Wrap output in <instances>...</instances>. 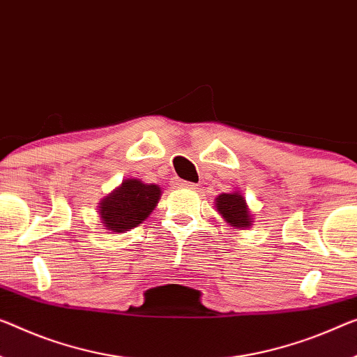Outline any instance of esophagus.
I'll return each instance as SVG.
<instances>
[{"label": "esophagus", "mask_w": 357, "mask_h": 357, "mask_svg": "<svg viewBox=\"0 0 357 357\" xmlns=\"http://www.w3.org/2000/svg\"><path fill=\"white\" fill-rule=\"evenodd\" d=\"M178 186H182V188H188V190H195L196 185L191 183V182H186V180H178L177 182Z\"/></svg>", "instance_id": "1"}]
</instances>
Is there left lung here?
Returning <instances> with one entry per match:
<instances>
[{
  "mask_svg": "<svg viewBox=\"0 0 357 357\" xmlns=\"http://www.w3.org/2000/svg\"><path fill=\"white\" fill-rule=\"evenodd\" d=\"M217 211L234 228H245L250 225L249 209L241 193H223L217 197Z\"/></svg>",
  "mask_w": 357,
  "mask_h": 357,
  "instance_id": "obj_1",
  "label": "left lung"
}]
</instances>
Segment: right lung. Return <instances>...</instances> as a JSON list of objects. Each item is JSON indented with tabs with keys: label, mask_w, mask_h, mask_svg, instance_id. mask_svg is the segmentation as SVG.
<instances>
[{
	"label": "right lung",
	"mask_w": 357,
	"mask_h": 357,
	"mask_svg": "<svg viewBox=\"0 0 357 357\" xmlns=\"http://www.w3.org/2000/svg\"><path fill=\"white\" fill-rule=\"evenodd\" d=\"M161 190L130 178L100 202V217L105 227L114 233H124L140 225L155 209Z\"/></svg>",
	"instance_id": "add662e5"
}]
</instances>
